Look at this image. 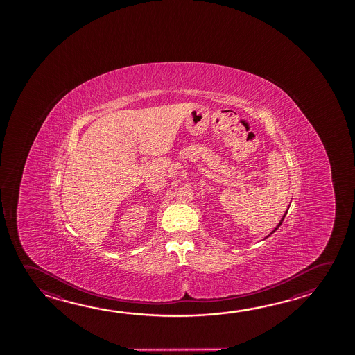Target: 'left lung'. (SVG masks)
Masks as SVG:
<instances>
[{"mask_svg": "<svg viewBox=\"0 0 355 355\" xmlns=\"http://www.w3.org/2000/svg\"><path fill=\"white\" fill-rule=\"evenodd\" d=\"M286 213H288V211H286V213H284V216H283V217H282V219H280V222L279 223H278V225H277V227H275V228H274V230H272V232H270V234H273L274 232H275V230L279 228V225L280 224L283 223V219H284V217H286ZM270 234H268V236H266V238H268V236H270Z\"/></svg>", "mask_w": 355, "mask_h": 355, "instance_id": "obj_1", "label": "left lung"}]
</instances>
